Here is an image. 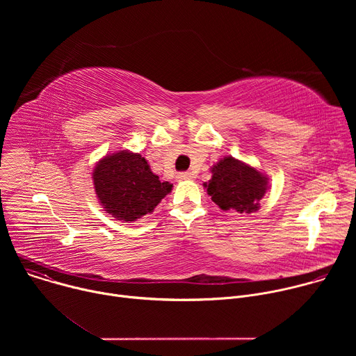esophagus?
<instances>
[{"instance_id":"1","label":"esophagus","mask_w":356,"mask_h":356,"mask_svg":"<svg viewBox=\"0 0 356 356\" xmlns=\"http://www.w3.org/2000/svg\"><path fill=\"white\" fill-rule=\"evenodd\" d=\"M193 176H191V173H188V172H181V173H179L177 175V180H188V179H191Z\"/></svg>"}]
</instances>
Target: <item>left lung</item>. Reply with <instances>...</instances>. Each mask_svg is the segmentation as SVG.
<instances>
[{"mask_svg": "<svg viewBox=\"0 0 356 356\" xmlns=\"http://www.w3.org/2000/svg\"><path fill=\"white\" fill-rule=\"evenodd\" d=\"M213 177L204 183L211 200L224 211L252 214L269 188V179L246 163L225 156L211 169Z\"/></svg>", "mask_w": 356, "mask_h": 356, "instance_id": "1", "label": "left lung"}]
</instances>
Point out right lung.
Instances as JSON below:
<instances>
[{"instance_id":"right-lung-1","label":"right lung","mask_w":356,"mask_h":356,"mask_svg":"<svg viewBox=\"0 0 356 356\" xmlns=\"http://www.w3.org/2000/svg\"><path fill=\"white\" fill-rule=\"evenodd\" d=\"M95 194L114 218L131 222L152 213L173 184L161 181L140 154L120 150L101 159L92 172Z\"/></svg>"}]
</instances>
